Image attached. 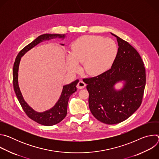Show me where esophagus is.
<instances>
[{
  "instance_id": "1",
  "label": "esophagus",
  "mask_w": 159,
  "mask_h": 159,
  "mask_svg": "<svg viewBox=\"0 0 159 159\" xmlns=\"http://www.w3.org/2000/svg\"><path fill=\"white\" fill-rule=\"evenodd\" d=\"M86 84L82 81V80H80L79 82L77 85V87L79 89H82L83 88H84L85 87Z\"/></svg>"
}]
</instances>
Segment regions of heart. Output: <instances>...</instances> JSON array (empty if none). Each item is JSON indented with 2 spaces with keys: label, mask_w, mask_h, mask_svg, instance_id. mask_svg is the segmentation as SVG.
Listing matches in <instances>:
<instances>
[{
  "label": "heart",
  "mask_w": 159,
  "mask_h": 159,
  "mask_svg": "<svg viewBox=\"0 0 159 159\" xmlns=\"http://www.w3.org/2000/svg\"><path fill=\"white\" fill-rule=\"evenodd\" d=\"M72 48V52L66 56L68 70L76 72L79 69V62H84L85 72L90 75L105 72L117 54L116 43L99 36H81L74 41Z\"/></svg>",
  "instance_id": "obj_1"
}]
</instances>
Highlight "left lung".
Returning a JSON list of instances; mask_svg holds the SVG:
<instances>
[{
  "mask_svg": "<svg viewBox=\"0 0 159 159\" xmlns=\"http://www.w3.org/2000/svg\"><path fill=\"white\" fill-rule=\"evenodd\" d=\"M118 50L111 68L94 77L84 79L89 92V106L99 121L114 125L121 123L141 105L146 83L142 59L131 44L116 34ZM123 81L119 90L114 85Z\"/></svg>",
  "mask_w": 159,
  "mask_h": 159,
  "instance_id": "8db88e82",
  "label": "left lung"
}]
</instances>
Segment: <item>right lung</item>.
<instances>
[{
	"label": "right lung",
	"instance_id": "right-lung-1",
	"mask_svg": "<svg viewBox=\"0 0 159 159\" xmlns=\"http://www.w3.org/2000/svg\"><path fill=\"white\" fill-rule=\"evenodd\" d=\"M65 37L66 34H44L39 36L18 53L14 63L12 73L13 85L17 99L24 111L30 118L36 121V123L44 126H52L56 125L61 121L65 118L67 113V106L69 98L77 90L76 85L79 80H76L69 84L63 85L59 99L54 105V106L51 109L44 112H37L34 111L31 107H30L25 101L20 90L18 84V71L19 63L21 57L39 43L46 40H50L55 38L63 39ZM60 44L62 45V46L64 45L63 44Z\"/></svg>",
	"mask_w": 159,
	"mask_h": 159
}]
</instances>
